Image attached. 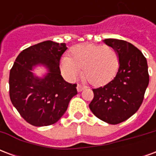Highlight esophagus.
<instances>
[{
  "label": "esophagus",
  "mask_w": 156,
  "mask_h": 156,
  "mask_svg": "<svg viewBox=\"0 0 156 156\" xmlns=\"http://www.w3.org/2000/svg\"><path fill=\"white\" fill-rule=\"evenodd\" d=\"M83 88H84V87L83 86H82L81 84H78V86H77V90H78V92H81L83 90Z\"/></svg>",
  "instance_id": "esophagus-1"
}]
</instances>
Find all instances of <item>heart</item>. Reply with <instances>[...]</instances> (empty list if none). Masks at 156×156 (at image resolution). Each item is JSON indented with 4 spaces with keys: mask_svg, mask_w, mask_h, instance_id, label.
Returning a JSON list of instances; mask_svg holds the SVG:
<instances>
[{
    "mask_svg": "<svg viewBox=\"0 0 156 156\" xmlns=\"http://www.w3.org/2000/svg\"><path fill=\"white\" fill-rule=\"evenodd\" d=\"M119 65V56L115 48L109 46L84 43L77 45L61 60V68L71 79L81 73L83 78L93 85H100L111 79Z\"/></svg>",
    "mask_w": 156,
    "mask_h": 156,
    "instance_id": "heart-1",
    "label": "heart"
}]
</instances>
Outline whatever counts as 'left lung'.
<instances>
[{
    "mask_svg": "<svg viewBox=\"0 0 156 156\" xmlns=\"http://www.w3.org/2000/svg\"><path fill=\"white\" fill-rule=\"evenodd\" d=\"M104 42L117 51L119 69L108 84L93 89L94 96L89 108L99 119L117 124L130 118L140 107L150 80L147 61L128 41L109 38Z\"/></svg>",
    "mask_w": 156,
    "mask_h": 156,
    "instance_id": "1",
    "label": "left lung"
}]
</instances>
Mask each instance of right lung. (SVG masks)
<instances>
[{
  "label": "right lung",
  "mask_w": 156,
  "mask_h": 156,
  "mask_svg": "<svg viewBox=\"0 0 156 156\" xmlns=\"http://www.w3.org/2000/svg\"><path fill=\"white\" fill-rule=\"evenodd\" d=\"M65 43L45 41L26 48L18 55L10 71V98L24 119L37 127L58 122L78 94L77 84L62 77L59 62L67 50ZM42 66V77L33 73Z\"/></svg>",
  "instance_id": "1"
}]
</instances>
